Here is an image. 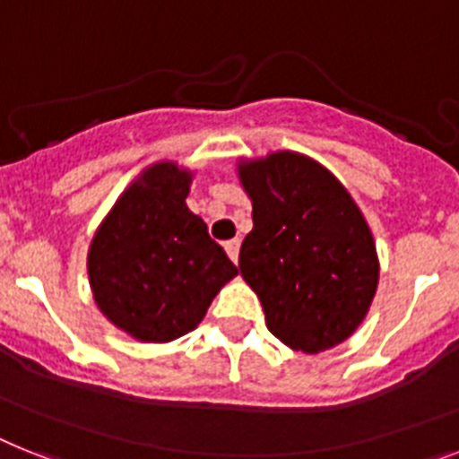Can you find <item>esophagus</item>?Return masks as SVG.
Masks as SVG:
<instances>
[{
    "label": "esophagus",
    "mask_w": 459,
    "mask_h": 459,
    "mask_svg": "<svg viewBox=\"0 0 459 459\" xmlns=\"http://www.w3.org/2000/svg\"><path fill=\"white\" fill-rule=\"evenodd\" d=\"M223 249H226V254L230 256V261L233 264H238V254H240V240H229V242H223Z\"/></svg>",
    "instance_id": "1"
}]
</instances>
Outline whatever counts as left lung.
I'll list each match as a JSON object with an SVG mask.
<instances>
[{
	"label": "left lung",
	"mask_w": 459,
	"mask_h": 459,
	"mask_svg": "<svg viewBox=\"0 0 459 459\" xmlns=\"http://www.w3.org/2000/svg\"><path fill=\"white\" fill-rule=\"evenodd\" d=\"M238 177L254 219L240 273L259 296L265 326L291 350L336 348L364 322L378 289L367 219L348 188L303 153L240 160Z\"/></svg>",
	"instance_id": "8db88e82"
}]
</instances>
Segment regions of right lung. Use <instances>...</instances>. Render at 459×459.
<instances>
[{
  "label": "right lung",
  "mask_w": 459,
  "mask_h": 459,
  "mask_svg": "<svg viewBox=\"0 0 459 459\" xmlns=\"http://www.w3.org/2000/svg\"><path fill=\"white\" fill-rule=\"evenodd\" d=\"M194 175L149 165L114 203L88 249L92 299L111 325L142 342H170L203 322L238 275L205 221L186 207Z\"/></svg>",
  "instance_id": "obj_1"
}]
</instances>
